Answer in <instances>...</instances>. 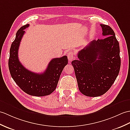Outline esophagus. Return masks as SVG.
Returning a JSON list of instances; mask_svg holds the SVG:
<instances>
[{"label":"esophagus","instance_id":"1","mask_svg":"<svg viewBox=\"0 0 130 130\" xmlns=\"http://www.w3.org/2000/svg\"><path fill=\"white\" fill-rule=\"evenodd\" d=\"M68 58L69 61L71 62L72 61V60L74 59V53L72 52H69L68 54Z\"/></svg>","mask_w":130,"mask_h":130}]
</instances>
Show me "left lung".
I'll list each match as a JSON object with an SVG mask.
<instances>
[{
  "mask_svg": "<svg viewBox=\"0 0 130 130\" xmlns=\"http://www.w3.org/2000/svg\"><path fill=\"white\" fill-rule=\"evenodd\" d=\"M104 38L93 40L77 54L72 61L78 87L84 95L96 97L110 89L118 76L120 46L110 26L100 24Z\"/></svg>",
  "mask_w": 130,
  "mask_h": 130,
  "instance_id": "obj_1",
  "label": "left lung"
}]
</instances>
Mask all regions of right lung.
<instances>
[{"instance_id":"right-lung-1","label":"right lung","mask_w":130,"mask_h":130,"mask_svg":"<svg viewBox=\"0 0 130 130\" xmlns=\"http://www.w3.org/2000/svg\"><path fill=\"white\" fill-rule=\"evenodd\" d=\"M29 26V24H26L18 30L11 44L8 62L10 73L18 86L25 93L35 96L49 95L56 89L60 75L68 63V57L64 56L52 59L42 74L35 73L26 69L18 59V50L25 34L24 30Z\"/></svg>"}]
</instances>
